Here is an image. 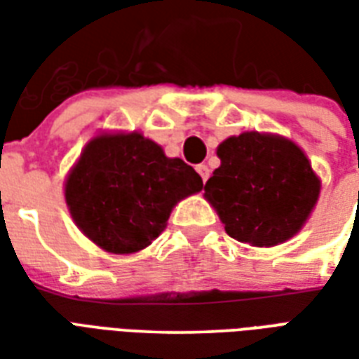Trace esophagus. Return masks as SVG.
I'll return each instance as SVG.
<instances>
[{
    "mask_svg": "<svg viewBox=\"0 0 359 359\" xmlns=\"http://www.w3.org/2000/svg\"><path fill=\"white\" fill-rule=\"evenodd\" d=\"M196 171L200 172V177H202V180L205 182V180L210 179V167L205 163H200V165H196Z\"/></svg>",
    "mask_w": 359,
    "mask_h": 359,
    "instance_id": "34e87169",
    "label": "esophagus"
}]
</instances>
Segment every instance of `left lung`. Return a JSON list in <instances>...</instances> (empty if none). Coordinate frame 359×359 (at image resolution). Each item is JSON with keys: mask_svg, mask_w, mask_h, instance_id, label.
<instances>
[{"mask_svg": "<svg viewBox=\"0 0 359 359\" xmlns=\"http://www.w3.org/2000/svg\"><path fill=\"white\" fill-rule=\"evenodd\" d=\"M221 165L205 182V200L234 241L271 248L308 223L321 192L304 149L280 134L242 133L217 146Z\"/></svg>", "mask_w": 359, "mask_h": 359, "instance_id": "8db88e82", "label": "left lung"}]
</instances>
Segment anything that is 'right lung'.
<instances>
[{
    "instance_id": "right-lung-1",
    "label": "right lung",
    "mask_w": 359,
    "mask_h": 359,
    "mask_svg": "<svg viewBox=\"0 0 359 359\" xmlns=\"http://www.w3.org/2000/svg\"><path fill=\"white\" fill-rule=\"evenodd\" d=\"M203 188L202 177L138 130L100 133L84 146L65 179L74 225L109 254L148 248L172 208Z\"/></svg>"
}]
</instances>
